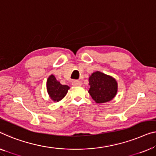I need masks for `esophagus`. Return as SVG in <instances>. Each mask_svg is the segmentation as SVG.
I'll return each mask as SVG.
<instances>
[{"mask_svg": "<svg viewBox=\"0 0 156 156\" xmlns=\"http://www.w3.org/2000/svg\"><path fill=\"white\" fill-rule=\"evenodd\" d=\"M72 85H73V86H80L81 85H82V83H81V81L74 80L72 81Z\"/></svg>", "mask_w": 156, "mask_h": 156, "instance_id": "esophagus-1", "label": "esophagus"}]
</instances>
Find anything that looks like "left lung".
<instances>
[{"mask_svg": "<svg viewBox=\"0 0 156 156\" xmlns=\"http://www.w3.org/2000/svg\"><path fill=\"white\" fill-rule=\"evenodd\" d=\"M88 92L97 104L106 103L114 98L118 92V83L114 78L100 71H95L89 78Z\"/></svg>", "mask_w": 156, "mask_h": 156, "instance_id": "left-lung-1", "label": "left lung"}]
</instances>
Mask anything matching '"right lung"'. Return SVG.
<instances>
[{
    "label": "right lung",
    "instance_id": "obj_1",
    "mask_svg": "<svg viewBox=\"0 0 156 156\" xmlns=\"http://www.w3.org/2000/svg\"><path fill=\"white\" fill-rule=\"evenodd\" d=\"M68 85H63L55 77L51 75L47 80V90L49 96L54 101H59L62 100L68 92L69 90Z\"/></svg>",
    "mask_w": 156,
    "mask_h": 156
}]
</instances>
